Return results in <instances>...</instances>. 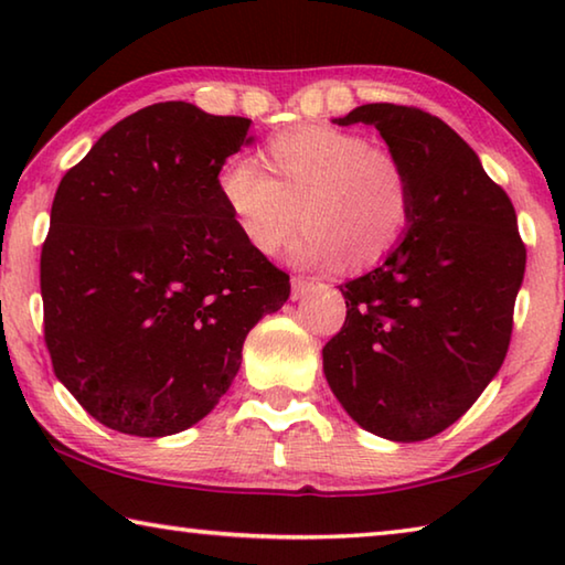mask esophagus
Segmentation results:
<instances>
[{"label":"esophagus","instance_id":"esophagus-1","mask_svg":"<svg viewBox=\"0 0 565 565\" xmlns=\"http://www.w3.org/2000/svg\"><path fill=\"white\" fill-rule=\"evenodd\" d=\"M313 289V281L311 279H303V276H294L291 279V299H301Z\"/></svg>","mask_w":565,"mask_h":565}]
</instances>
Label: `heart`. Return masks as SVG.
Here are the masks:
<instances>
[{
	"label": "heart",
	"mask_w": 565,
	"mask_h": 565,
	"mask_svg": "<svg viewBox=\"0 0 565 565\" xmlns=\"http://www.w3.org/2000/svg\"><path fill=\"white\" fill-rule=\"evenodd\" d=\"M254 161L228 159L216 189L244 242L274 254L301 222L294 262L371 269L414 222V181L396 151L356 131L301 124L276 134Z\"/></svg>",
	"instance_id": "b5f03b06"
}]
</instances>
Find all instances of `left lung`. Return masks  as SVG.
I'll use <instances>...</instances> for the list:
<instances>
[{
    "mask_svg": "<svg viewBox=\"0 0 565 565\" xmlns=\"http://www.w3.org/2000/svg\"><path fill=\"white\" fill-rule=\"evenodd\" d=\"M374 124L414 181V222L374 271L339 286L347 321L323 374L347 414L391 441L456 424L499 374L525 271L505 191L434 114L363 104L337 119Z\"/></svg>",
    "mask_w": 565,
    "mask_h": 565,
    "instance_id": "8db88e82",
    "label": "left lung"
}]
</instances>
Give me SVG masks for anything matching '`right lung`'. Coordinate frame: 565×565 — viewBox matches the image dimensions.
<instances>
[{"label": "right lung", "mask_w": 565, "mask_h": 565, "mask_svg": "<svg viewBox=\"0 0 565 565\" xmlns=\"http://www.w3.org/2000/svg\"><path fill=\"white\" fill-rule=\"evenodd\" d=\"M248 119L161 102L102 134L60 181L40 284L56 379L99 424L171 436L232 386L246 333L289 299L218 196Z\"/></svg>", "instance_id": "obj_1"}]
</instances>
